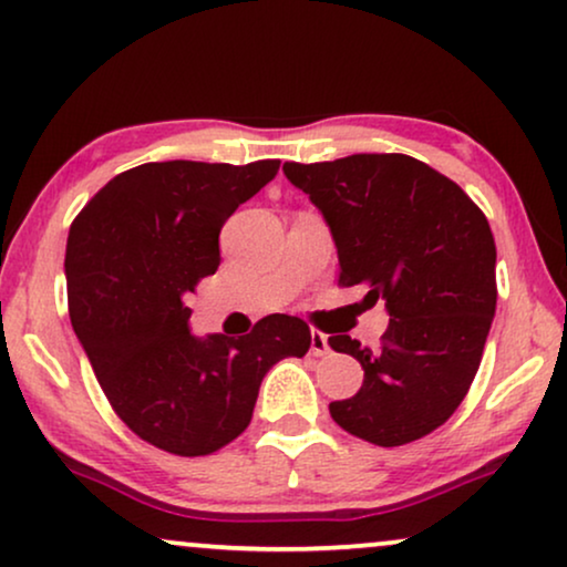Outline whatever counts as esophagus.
Masks as SVG:
<instances>
[{
    "mask_svg": "<svg viewBox=\"0 0 567 567\" xmlns=\"http://www.w3.org/2000/svg\"><path fill=\"white\" fill-rule=\"evenodd\" d=\"M328 351H330V347H328V336L320 333V330H312L310 354H312V357H326Z\"/></svg>",
    "mask_w": 567,
    "mask_h": 567,
    "instance_id": "34e87169",
    "label": "esophagus"
}]
</instances>
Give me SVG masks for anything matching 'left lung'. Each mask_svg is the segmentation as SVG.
<instances>
[{"instance_id":"obj_1","label":"left lung","mask_w":567,"mask_h":567,"mask_svg":"<svg viewBox=\"0 0 567 567\" xmlns=\"http://www.w3.org/2000/svg\"><path fill=\"white\" fill-rule=\"evenodd\" d=\"M284 174L328 220L338 284L364 286V307L385 299L391 315L378 349L328 338L364 370L359 393L330 403V416L380 447L430 435L466 399L495 318L487 216L453 179L403 153L289 161Z\"/></svg>"}]
</instances>
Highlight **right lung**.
I'll return each instance as SVG.
<instances>
[{"label": "right lung", "mask_w": 567, "mask_h": 567, "mask_svg": "<svg viewBox=\"0 0 567 567\" xmlns=\"http://www.w3.org/2000/svg\"><path fill=\"white\" fill-rule=\"evenodd\" d=\"M281 161H164L116 174L70 226L68 301L101 391L140 440L210 455L247 430L266 372L310 351V326L268 315L241 338H195L185 305L218 270V234Z\"/></svg>", "instance_id": "1"}]
</instances>
